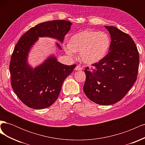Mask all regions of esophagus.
I'll use <instances>...</instances> for the list:
<instances>
[{"mask_svg": "<svg viewBox=\"0 0 145 145\" xmlns=\"http://www.w3.org/2000/svg\"><path fill=\"white\" fill-rule=\"evenodd\" d=\"M82 69H83V68L82 67H80V66H79V65L76 66V67L75 68L76 71H80V70H82Z\"/></svg>", "mask_w": 145, "mask_h": 145, "instance_id": "esophagus-1", "label": "esophagus"}]
</instances>
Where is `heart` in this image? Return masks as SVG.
I'll return each mask as SVG.
<instances>
[{
	"label": "heart",
	"mask_w": 145,
	"mask_h": 145,
	"mask_svg": "<svg viewBox=\"0 0 145 145\" xmlns=\"http://www.w3.org/2000/svg\"><path fill=\"white\" fill-rule=\"evenodd\" d=\"M110 45L111 39L107 33L85 30L72 36L64 48L66 53L71 57H75L77 52H80L83 62L93 64L106 56Z\"/></svg>",
	"instance_id": "heart-1"
}]
</instances>
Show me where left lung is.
I'll list each match as a JSON object with an SVG mask.
<instances>
[{"label":"left lung","mask_w":145,"mask_h":145,"mask_svg":"<svg viewBox=\"0 0 145 145\" xmlns=\"http://www.w3.org/2000/svg\"><path fill=\"white\" fill-rule=\"evenodd\" d=\"M111 42L109 52L100 62L86 67L83 91L93 102L110 105L123 98L136 81L139 54L133 39L112 26H105Z\"/></svg>","instance_id":"8db88e82"}]
</instances>
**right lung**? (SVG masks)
<instances>
[{
  "label": "right lung",
  "mask_w": 145,
  "mask_h": 145,
  "mask_svg": "<svg viewBox=\"0 0 145 145\" xmlns=\"http://www.w3.org/2000/svg\"><path fill=\"white\" fill-rule=\"evenodd\" d=\"M71 25L63 20L39 24L25 33L16 45L10 64L11 83L17 97L27 106L35 109L50 106L58 98L63 81L76 67L61 63L52 54L33 68L28 62L31 49L39 37H51L62 43ZM56 46L62 50L58 43Z\"/></svg>",
  "instance_id": "right-lung-1"
}]
</instances>
